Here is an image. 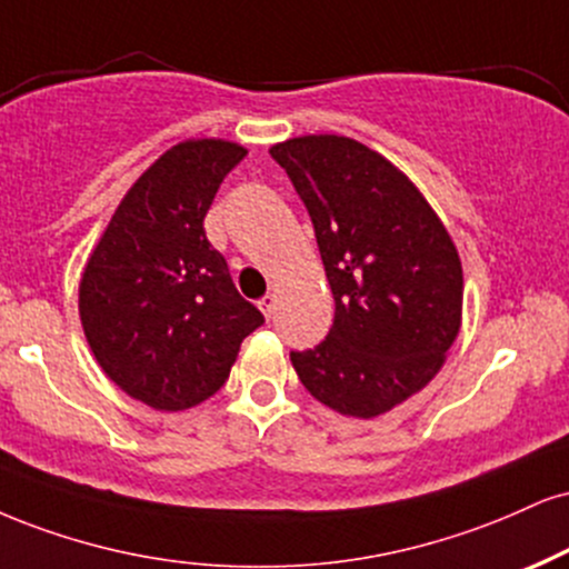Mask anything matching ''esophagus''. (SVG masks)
I'll return each instance as SVG.
<instances>
[{
  "label": "esophagus",
  "instance_id": "34e87169",
  "mask_svg": "<svg viewBox=\"0 0 569 569\" xmlns=\"http://www.w3.org/2000/svg\"><path fill=\"white\" fill-rule=\"evenodd\" d=\"M259 310H262L264 312V318L267 320H270L272 318V312H276V305H278V299L276 297H272V293H267V297H262V299H259Z\"/></svg>",
  "mask_w": 569,
  "mask_h": 569
}]
</instances>
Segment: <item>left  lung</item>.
Here are the masks:
<instances>
[{
  "label": "left lung",
  "mask_w": 569,
  "mask_h": 569,
  "mask_svg": "<svg viewBox=\"0 0 569 569\" xmlns=\"http://www.w3.org/2000/svg\"><path fill=\"white\" fill-rule=\"evenodd\" d=\"M270 156L310 211L337 302L328 337L291 352L299 381L341 416L387 413L435 379L458 337L453 238L419 188L358 140L293 137Z\"/></svg>",
  "instance_id": "8db88e82"
}]
</instances>
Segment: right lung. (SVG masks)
I'll return each mask as SVG.
<instances>
[{
  "label": "right lung",
  "mask_w": 569,
  "mask_h": 569,
  "mask_svg": "<svg viewBox=\"0 0 569 569\" xmlns=\"http://www.w3.org/2000/svg\"><path fill=\"white\" fill-rule=\"evenodd\" d=\"M246 148L184 140L142 172L79 283V315L102 373L156 410H184L228 381L241 341L264 323L207 241L203 217Z\"/></svg>",
  "instance_id": "right-lung-1"
}]
</instances>
